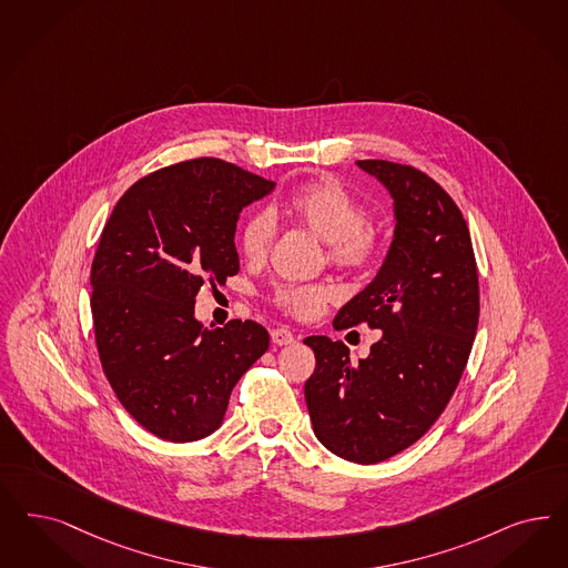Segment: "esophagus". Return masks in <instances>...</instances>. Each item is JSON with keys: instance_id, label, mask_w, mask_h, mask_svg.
<instances>
[{"instance_id": "esophagus-1", "label": "esophagus", "mask_w": 568, "mask_h": 568, "mask_svg": "<svg viewBox=\"0 0 568 568\" xmlns=\"http://www.w3.org/2000/svg\"><path fill=\"white\" fill-rule=\"evenodd\" d=\"M271 337H273L274 344L276 346H287V344H294L295 335L290 332L287 327H276L271 332Z\"/></svg>"}]
</instances>
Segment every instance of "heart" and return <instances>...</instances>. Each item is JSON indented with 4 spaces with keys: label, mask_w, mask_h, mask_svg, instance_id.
<instances>
[{
    "label": "heart",
    "mask_w": 568,
    "mask_h": 568,
    "mask_svg": "<svg viewBox=\"0 0 568 568\" xmlns=\"http://www.w3.org/2000/svg\"><path fill=\"white\" fill-rule=\"evenodd\" d=\"M273 214L323 241L325 255L344 273H363L372 268L382 254V233L367 222V210L356 196L332 178H318L297 186L285 196ZM271 212L260 210L247 217L241 231V252L247 262L260 264L273 247L276 224ZM325 283H285L276 285L268 302L295 318H314L332 300Z\"/></svg>",
    "instance_id": "1"
}]
</instances>
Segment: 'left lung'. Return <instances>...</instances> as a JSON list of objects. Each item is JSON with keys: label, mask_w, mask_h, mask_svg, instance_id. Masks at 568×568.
<instances>
[{"label": "left lung", "mask_w": 568, "mask_h": 568, "mask_svg": "<svg viewBox=\"0 0 568 568\" xmlns=\"http://www.w3.org/2000/svg\"><path fill=\"white\" fill-rule=\"evenodd\" d=\"M394 199L390 252L333 327L382 329L367 358L344 342L304 339L316 356L304 396L314 434L354 462L379 464L412 447L445 412L478 327V268L468 224L449 193L413 165L356 161Z\"/></svg>", "instance_id": "obj_1"}]
</instances>
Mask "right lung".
I'll return each mask as SVG.
<instances>
[{"label":"right lung","mask_w":568,"mask_h":568,"mask_svg":"<svg viewBox=\"0 0 568 568\" xmlns=\"http://www.w3.org/2000/svg\"><path fill=\"white\" fill-rule=\"evenodd\" d=\"M273 180L199 156L140 178L119 199L92 262L100 365L119 403L170 443L217 430L241 375L268 351L255 321L203 327L196 292L239 273L236 220Z\"/></svg>","instance_id":"add662e5"}]
</instances>
